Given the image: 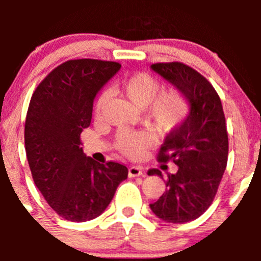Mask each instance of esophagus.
I'll use <instances>...</instances> for the list:
<instances>
[{"label": "esophagus", "mask_w": 261, "mask_h": 261, "mask_svg": "<svg viewBox=\"0 0 261 261\" xmlns=\"http://www.w3.org/2000/svg\"><path fill=\"white\" fill-rule=\"evenodd\" d=\"M143 174V168L138 167V165H133V167L128 168V177L130 178H135V177H140Z\"/></svg>", "instance_id": "esophagus-1"}]
</instances>
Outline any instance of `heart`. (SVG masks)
I'll list each match as a JSON object with an SVG mask.
<instances>
[{"label":"heart","instance_id":"obj_1","mask_svg":"<svg viewBox=\"0 0 261 261\" xmlns=\"http://www.w3.org/2000/svg\"><path fill=\"white\" fill-rule=\"evenodd\" d=\"M121 92L139 109L147 107V116L159 130L170 131L183 122L189 112L188 101L177 91L159 94L160 83L147 73H136L121 83ZM110 99V93L103 91L96 101V115L101 116ZM152 138L145 131H121L117 136V146L125 155L138 158Z\"/></svg>","mask_w":261,"mask_h":261}]
</instances>
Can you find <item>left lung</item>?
I'll list each match as a JSON object with an SVG mask.
<instances>
[{
  "instance_id": "1",
  "label": "left lung",
  "mask_w": 261,
  "mask_h": 261,
  "mask_svg": "<svg viewBox=\"0 0 261 261\" xmlns=\"http://www.w3.org/2000/svg\"><path fill=\"white\" fill-rule=\"evenodd\" d=\"M151 69L172 83L189 102L186 120L173 128L158 154L173 160L175 174H168L167 189L150 208L165 222L184 223L203 215L212 204L227 165L228 136L217 92L202 74L179 62L156 63ZM147 174H158L150 169Z\"/></svg>"
}]
</instances>
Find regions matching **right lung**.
<instances>
[{"label":"right lung","mask_w":261,"mask_h":261,"mask_svg":"<svg viewBox=\"0 0 261 261\" xmlns=\"http://www.w3.org/2000/svg\"><path fill=\"white\" fill-rule=\"evenodd\" d=\"M120 68L106 60H68L41 81L30 99L25 150L33 179L49 206L72 222L101 215L127 178L125 165L97 163L81 147L94 97Z\"/></svg>","instance_id":"1"}]
</instances>
